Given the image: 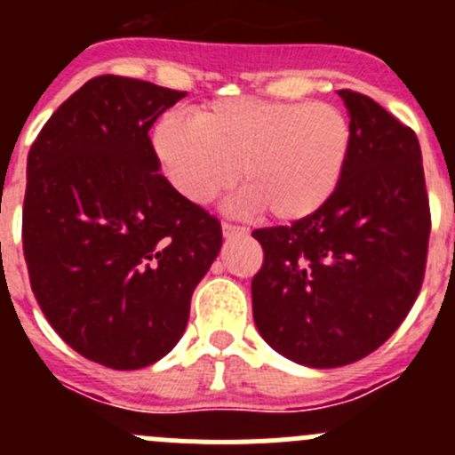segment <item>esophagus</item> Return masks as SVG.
<instances>
[{"label":"esophagus","mask_w":455,"mask_h":455,"mask_svg":"<svg viewBox=\"0 0 455 455\" xmlns=\"http://www.w3.org/2000/svg\"><path fill=\"white\" fill-rule=\"evenodd\" d=\"M222 233H224V237H228V240H231V237L246 235V233H249V228L237 227V224H231V222H224L222 224Z\"/></svg>","instance_id":"34e87169"}]
</instances>
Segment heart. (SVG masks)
I'll return each instance as SVG.
<instances>
[{
    "label": "heart",
    "mask_w": 455,
    "mask_h": 455,
    "mask_svg": "<svg viewBox=\"0 0 455 455\" xmlns=\"http://www.w3.org/2000/svg\"><path fill=\"white\" fill-rule=\"evenodd\" d=\"M154 149L173 189L194 204H209L240 176L246 206L291 222L332 198L352 127L343 109L323 100L237 96L204 105L196 118L164 116Z\"/></svg>",
    "instance_id": "1"
}]
</instances>
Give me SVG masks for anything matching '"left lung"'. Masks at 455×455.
Listing matches in <instances>:
<instances>
[{
	"instance_id": "1",
	"label": "left lung",
	"mask_w": 455,
	"mask_h": 455,
	"mask_svg": "<svg viewBox=\"0 0 455 455\" xmlns=\"http://www.w3.org/2000/svg\"><path fill=\"white\" fill-rule=\"evenodd\" d=\"M352 149L332 198L291 227L255 228L251 283L264 341L295 363L339 368L383 346L423 286L431 213L414 130L339 90Z\"/></svg>"
}]
</instances>
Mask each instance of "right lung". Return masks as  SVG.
Instances as JSON below:
<instances>
[{
  "mask_svg": "<svg viewBox=\"0 0 455 455\" xmlns=\"http://www.w3.org/2000/svg\"><path fill=\"white\" fill-rule=\"evenodd\" d=\"M185 96L94 76L30 147L21 240L32 292L54 332L105 368H145L180 341L222 246L220 220L173 189L149 140Z\"/></svg>",
  "mask_w": 455,
  "mask_h": 455,
  "instance_id": "1",
  "label": "right lung"
}]
</instances>
